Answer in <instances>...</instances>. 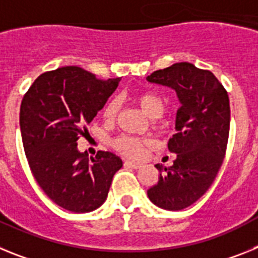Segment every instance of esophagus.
<instances>
[{
	"mask_svg": "<svg viewBox=\"0 0 258 258\" xmlns=\"http://www.w3.org/2000/svg\"><path fill=\"white\" fill-rule=\"evenodd\" d=\"M125 166H127V168H132V169H138V168H141V166H142V164L138 163V161L126 160L125 161Z\"/></svg>",
	"mask_w": 258,
	"mask_h": 258,
	"instance_id": "esophagus-1",
	"label": "esophagus"
}]
</instances>
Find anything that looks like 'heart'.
I'll list each match as a JSON object with an SVG mask.
<instances>
[{"label":"heart","instance_id":"obj_1","mask_svg":"<svg viewBox=\"0 0 258 258\" xmlns=\"http://www.w3.org/2000/svg\"><path fill=\"white\" fill-rule=\"evenodd\" d=\"M136 102L142 109L143 112L149 117H156L161 116L165 109V101L160 95L155 93H141L136 95ZM118 112V101L117 99H111L103 108V118L106 121H113L116 118V115ZM149 145L147 141L134 138V137L122 136L118 137L117 140L113 142V147L118 152L126 155L131 157H140L145 151V147Z\"/></svg>","mask_w":258,"mask_h":258}]
</instances>
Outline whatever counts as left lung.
<instances>
[{
    "mask_svg": "<svg viewBox=\"0 0 258 258\" xmlns=\"http://www.w3.org/2000/svg\"><path fill=\"white\" fill-rule=\"evenodd\" d=\"M147 81L173 89L179 102L175 132L168 142L172 166L156 164L160 177L147 190L155 206L181 211L202 198L222 165L230 129L229 95L211 71L187 61L155 71Z\"/></svg>",
    "mask_w": 258,
    "mask_h": 258,
    "instance_id": "obj_1",
    "label": "left lung"
}]
</instances>
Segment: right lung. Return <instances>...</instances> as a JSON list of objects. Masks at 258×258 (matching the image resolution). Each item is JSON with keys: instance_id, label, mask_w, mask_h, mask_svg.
Returning <instances> with one entry per match:
<instances>
[{"instance_id": "obj_1", "label": "right lung", "mask_w": 258, "mask_h": 258, "mask_svg": "<svg viewBox=\"0 0 258 258\" xmlns=\"http://www.w3.org/2000/svg\"><path fill=\"white\" fill-rule=\"evenodd\" d=\"M121 79L102 80L75 66L45 72L20 106V133L33 177L47 197L74 213L95 211L108 195L122 160L99 151L89 159L77 140L86 134Z\"/></svg>"}]
</instances>
